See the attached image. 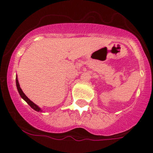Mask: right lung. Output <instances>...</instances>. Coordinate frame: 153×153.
<instances>
[{"instance_id":"obj_1","label":"right lung","mask_w":153,"mask_h":153,"mask_svg":"<svg viewBox=\"0 0 153 153\" xmlns=\"http://www.w3.org/2000/svg\"><path fill=\"white\" fill-rule=\"evenodd\" d=\"M16 85H17V90H18L19 94L21 95V98L24 99V100L26 101V102H27L28 104H29L30 106V107L32 108V109H34V110H36V111H37V112L41 111V109H40V108L38 106H36V105L35 103H33V102H32V101H31L30 100V99L28 98V97H27L26 95H25V94H24V92H23L22 90H21V86H20V84H19V82H18V79H17V78H16Z\"/></svg>"}]
</instances>
